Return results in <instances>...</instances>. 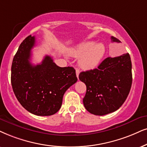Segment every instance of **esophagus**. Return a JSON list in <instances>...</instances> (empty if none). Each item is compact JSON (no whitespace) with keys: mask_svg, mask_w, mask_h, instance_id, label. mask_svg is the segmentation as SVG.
I'll list each match as a JSON object with an SVG mask.
<instances>
[{"mask_svg":"<svg viewBox=\"0 0 147 147\" xmlns=\"http://www.w3.org/2000/svg\"><path fill=\"white\" fill-rule=\"evenodd\" d=\"M79 73H80L79 70L76 69V75H77V78H78V79H79Z\"/></svg>","mask_w":147,"mask_h":147,"instance_id":"1","label":"esophagus"}]
</instances>
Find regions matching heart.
I'll use <instances>...</instances> for the list:
<instances>
[{"label": "heart", "mask_w": 147, "mask_h": 147, "mask_svg": "<svg viewBox=\"0 0 147 147\" xmlns=\"http://www.w3.org/2000/svg\"><path fill=\"white\" fill-rule=\"evenodd\" d=\"M105 51V46L103 44L87 41L79 45L71 51V54L75 57L81 56L79 63L83 69L91 70L100 64Z\"/></svg>", "instance_id": "obj_1"}]
</instances>
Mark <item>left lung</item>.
<instances>
[{
    "instance_id": "8db88e82",
    "label": "left lung",
    "mask_w": 147,
    "mask_h": 147,
    "mask_svg": "<svg viewBox=\"0 0 147 147\" xmlns=\"http://www.w3.org/2000/svg\"><path fill=\"white\" fill-rule=\"evenodd\" d=\"M112 42L121 41L111 36ZM79 79L86 85L83 98L86 110L95 115L117 111L125 101L132 83L131 62L129 53L107 57L98 68L81 72Z\"/></svg>"
}]
</instances>
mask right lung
<instances>
[{
  "instance_id": "add662e5",
  "label": "right lung",
  "mask_w": 147,
  "mask_h": 147,
  "mask_svg": "<svg viewBox=\"0 0 147 147\" xmlns=\"http://www.w3.org/2000/svg\"><path fill=\"white\" fill-rule=\"evenodd\" d=\"M35 37L30 35L20 44L11 66V85L19 102L38 116H49L60 110L63 96L77 82L72 67H60L49 55L39 64L30 62Z\"/></svg>"
}]
</instances>
